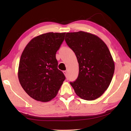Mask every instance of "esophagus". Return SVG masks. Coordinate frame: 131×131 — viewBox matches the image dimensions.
I'll return each instance as SVG.
<instances>
[{
  "mask_svg": "<svg viewBox=\"0 0 131 131\" xmlns=\"http://www.w3.org/2000/svg\"><path fill=\"white\" fill-rule=\"evenodd\" d=\"M63 73H64V75H65L66 77L67 76V74H68V72L67 71H63Z\"/></svg>",
  "mask_w": 131,
  "mask_h": 131,
  "instance_id": "1",
  "label": "esophagus"
}]
</instances>
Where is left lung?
Masks as SVG:
<instances>
[{
    "mask_svg": "<svg viewBox=\"0 0 131 131\" xmlns=\"http://www.w3.org/2000/svg\"><path fill=\"white\" fill-rule=\"evenodd\" d=\"M65 41L79 63V76L70 84L81 99L95 100L107 89L115 70L108 47L94 34L80 31L67 33Z\"/></svg>",
    "mask_w": 131,
    "mask_h": 131,
    "instance_id": "8db88e82",
    "label": "left lung"
}]
</instances>
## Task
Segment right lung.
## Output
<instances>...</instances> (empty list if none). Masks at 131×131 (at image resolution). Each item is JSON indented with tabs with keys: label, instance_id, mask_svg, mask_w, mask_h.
I'll return each instance as SVG.
<instances>
[{
	"label": "right lung",
	"instance_id": "add662e5",
	"mask_svg": "<svg viewBox=\"0 0 131 131\" xmlns=\"http://www.w3.org/2000/svg\"><path fill=\"white\" fill-rule=\"evenodd\" d=\"M65 34L49 32L34 37L21 54L19 82L25 92L37 101L46 102L55 98L66 79L58 69L56 59Z\"/></svg>",
	"mask_w": 131,
	"mask_h": 131
}]
</instances>
